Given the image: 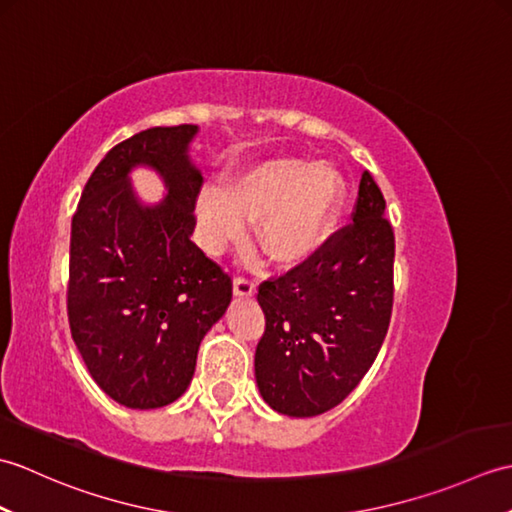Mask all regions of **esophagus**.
<instances>
[{
	"label": "esophagus",
	"instance_id": "obj_1",
	"mask_svg": "<svg viewBox=\"0 0 512 512\" xmlns=\"http://www.w3.org/2000/svg\"><path fill=\"white\" fill-rule=\"evenodd\" d=\"M233 292H235V297L246 299V297H253L255 295L257 286L250 279H246V277H235L233 279Z\"/></svg>",
	"mask_w": 512,
	"mask_h": 512
}]
</instances>
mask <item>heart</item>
I'll use <instances>...</instances> for the list:
<instances>
[{
	"mask_svg": "<svg viewBox=\"0 0 512 512\" xmlns=\"http://www.w3.org/2000/svg\"><path fill=\"white\" fill-rule=\"evenodd\" d=\"M345 200V178L332 162L273 158L244 171L224 189L195 200L200 242L211 253L242 239L257 222L255 239L277 266L306 262L325 242Z\"/></svg>",
	"mask_w": 512,
	"mask_h": 512,
	"instance_id": "obj_1",
	"label": "heart"
}]
</instances>
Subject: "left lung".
I'll return each mask as SVG.
<instances>
[{"label": "left lung", "mask_w": 512, "mask_h": 512, "mask_svg": "<svg viewBox=\"0 0 512 512\" xmlns=\"http://www.w3.org/2000/svg\"><path fill=\"white\" fill-rule=\"evenodd\" d=\"M352 222L308 262L259 286L266 330L255 350V380L266 405L284 416L312 418L339 405L385 341L394 231L369 171Z\"/></svg>", "instance_id": "left-lung-1"}]
</instances>
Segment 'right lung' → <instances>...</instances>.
I'll return each mask as SVG.
<instances>
[{
    "instance_id": "1",
    "label": "right lung",
    "mask_w": 512,
    "mask_h": 512,
    "mask_svg": "<svg viewBox=\"0 0 512 512\" xmlns=\"http://www.w3.org/2000/svg\"><path fill=\"white\" fill-rule=\"evenodd\" d=\"M198 132L151 127L123 140L94 169L72 217V339L94 383L129 409L165 407L187 391L204 334L233 297L231 277L191 242ZM134 168L154 170L168 195L145 203Z\"/></svg>"
}]
</instances>
